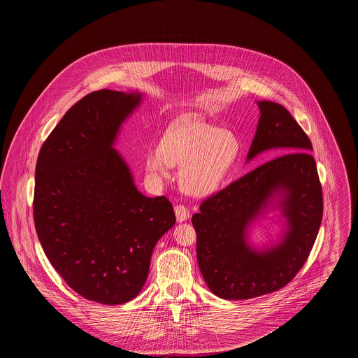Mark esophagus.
<instances>
[{
    "label": "esophagus",
    "instance_id": "esophagus-1",
    "mask_svg": "<svg viewBox=\"0 0 358 358\" xmlns=\"http://www.w3.org/2000/svg\"><path fill=\"white\" fill-rule=\"evenodd\" d=\"M175 215H176V220L179 223L182 222H186L189 219V209L185 206V205H176L175 206Z\"/></svg>",
    "mask_w": 358,
    "mask_h": 358
}]
</instances>
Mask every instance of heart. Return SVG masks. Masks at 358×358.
Instances as JSON below:
<instances>
[{
  "instance_id": "b5f03b06",
  "label": "heart",
  "mask_w": 358,
  "mask_h": 358,
  "mask_svg": "<svg viewBox=\"0 0 358 358\" xmlns=\"http://www.w3.org/2000/svg\"><path fill=\"white\" fill-rule=\"evenodd\" d=\"M241 150L237 135L193 115L176 118L161 138L159 148L145 157L148 178L158 183L169 166H179L180 189L193 197H206L219 189Z\"/></svg>"
}]
</instances>
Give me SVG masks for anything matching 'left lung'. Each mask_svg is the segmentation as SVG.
<instances>
[{"label":"left lung","instance_id":"1","mask_svg":"<svg viewBox=\"0 0 358 358\" xmlns=\"http://www.w3.org/2000/svg\"><path fill=\"white\" fill-rule=\"evenodd\" d=\"M260 110L247 162L281 153L206 199L192 223L197 260L208 288L226 301H244L285 287L302 268L322 219V192L313 146L289 111L270 101ZM270 210L282 226L275 242L255 248L250 229Z\"/></svg>","mask_w":358,"mask_h":358}]
</instances>
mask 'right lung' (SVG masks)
I'll return each instance as SVG.
<instances>
[{"label":"right lung","mask_w":358,"mask_h":358,"mask_svg":"<svg viewBox=\"0 0 358 358\" xmlns=\"http://www.w3.org/2000/svg\"><path fill=\"white\" fill-rule=\"evenodd\" d=\"M138 91L101 90L76 103L44 142L34 224L55 270L77 294L121 305L142 291L158 240L175 224L165 197H146L114 149Z\"/></svg>","instance_id":"right-lung-1"}]
</instances>
